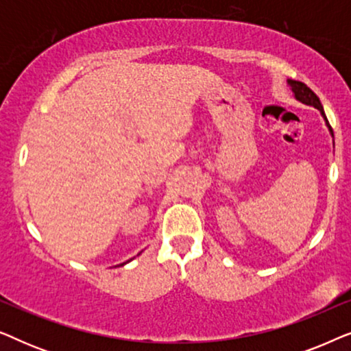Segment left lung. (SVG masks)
I'll list each match as a JSON object with an SVG mask.
<instances>
[{
  "label": "left lung",
  "mask_w": 351,
  "mask_h": 351,
  "mask_svg": "<svg viewBox=\"0 0 351 351\" xmlns=\"http://www.w3.org/2000/svg\"><path fill=\"white\" fill-rule=\"evenodd\" d=\"M287 84L291 86L292 93L295 94V99H297V100H300V102H304V104H306V105H311V107H315V108L319 110L321 114H323V118L326 119V124H328L330 134H332V136H334L332 128H330L328 118H326L324 110H323V105H321V100H319L318 95H316V94L313 93V90H311V89L308 88V86L304 84V83H300V81H292V80H289V81H287Z\"/></svg>",
  "instance_id": "1"
}]
</instances>
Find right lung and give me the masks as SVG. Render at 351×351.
<instances>
[{
    "label": "right lung",
    "instance_id": "add662e5",
    "mask_svg": "<svg viewBox=\"0 0 351 351\" xmlns=\"http://www.w3.org/2000/svg\"><path fill=\"white\" fill-rule=\"evenodd\" d=\"M121 265H123V263H121Z\"/></svg>",
    "mask_w": 351,
    "mask_h": 351
}]
</instances>
